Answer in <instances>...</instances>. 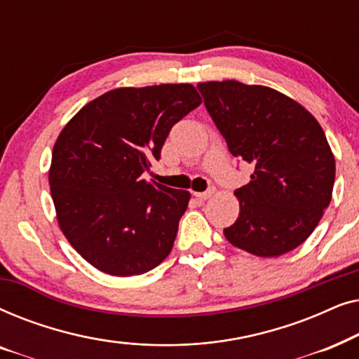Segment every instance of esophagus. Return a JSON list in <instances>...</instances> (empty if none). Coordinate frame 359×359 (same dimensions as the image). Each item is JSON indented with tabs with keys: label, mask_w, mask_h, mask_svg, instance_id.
<instances>
[{
	"label": "esophagus",
	"mask_w": 359,
	"mask_h": 359,
	"mask_svg": "<svg viewBox=\"0 0 359 359\" xmlns=\"http://www.w3.org/2000/svg\"><path fill=\"white\" fill-rule=\"evenodd\" d=\"M212 194H214V189H208V191H204V193H194V196H196V198H198L199 201L209 199Z\"/></svg>",
	"instance_id": "1"
}]
</instances>
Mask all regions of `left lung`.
Segmentation results:
<instances>
[{"label":"left lung","instance_id":"8db88e82","mask_svg":"<svg viewBox=\"0 0 359 359\" xmlns=\"http://www.w3.org/2000/svg\"><path fill=\"white\" fill-rule=\"evenodd\" d=\"M205 109L230 154L253 165L235 191L238 219L224 229L233 247L281 257L307 240L332 201L335 158L316 117L273 88L235 80L199 83Z\"/></svg>","mask_w":359,"mask_h":359}]
</instances>
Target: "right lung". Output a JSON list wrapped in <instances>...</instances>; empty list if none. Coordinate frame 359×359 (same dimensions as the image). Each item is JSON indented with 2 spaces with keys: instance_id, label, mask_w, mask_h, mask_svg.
I'll return each mask as SVG.
<instances>
[{
  "instance_id": "right-lung-1",
  "label": "right lung",
  "mask_w": 359,
  "mask_h": 359,
  "mask_svg": "<svg viewBox=\"0 0 359 359\" xmlns=\"http://www.w3.org/2000/svg\"><path fill=\"white\" fill-rule=\"evenodd\" d=\"M201 102L188 83L117 88L63 127L48 171L58 225L100 271L135 276L170 255L191 194L142 175L160 160L171 127Z\"/></svg>"
}]
</instances>
